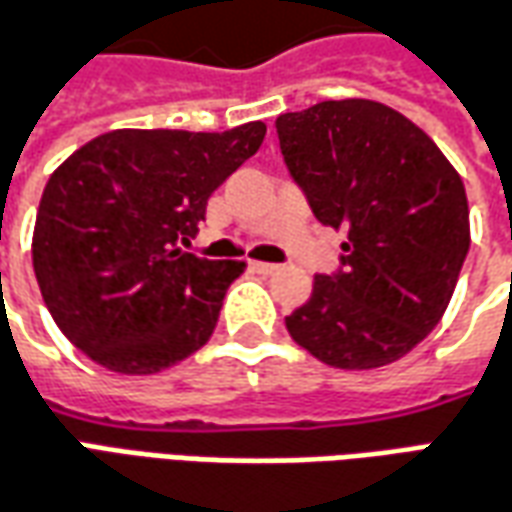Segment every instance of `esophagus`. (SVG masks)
<instances>
[{"instance_id":"1","label":"esophagus","mask_w":512,"mask_h":512,"mask_svg":"<svg viewBox=\"0 0 512 512\" xmlns=\"http://www.w3.org/2000/svg\"><path fill=\"white\" fill-rule=\"evenodd\" d=\"M277 263H260V260H255V263H252V271H257V274H274V271H277Z\"/></svg>"}]
</instances>
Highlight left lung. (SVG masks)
Returning a JSON list of instances; mask_svg holds the SVG:
<instances>
[{"mask_svg": "<svg viewBox=\"0 0 512 512\" xmlns=\"http://www.w3.org/2000/svg\"><path fill=\"white\" fill-rule=\"evenodd\" d=\"M282 160L321 224L343 227L341 266L285 316L291 338L335 368H380L421 343L468 255V199L430 135L371 99L277 119Z\"/></svg>", "mask_w": 512, "mask_h": 512, "instance_id": "obj_1", "label": "left lung"}]
</instances>
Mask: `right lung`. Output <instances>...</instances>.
Segmentation results:
<instances>
[{"label":"right lung","instance_id":"1","mask_svg":"<svg viewBox=\"0 0 512 512\" xmlns=\"http://www.w3.org/2000/svg\"><path fill=\"white\" fill-rule=\"evenodd\" d=\"M266 135L113 130L49 177L32 266L49 313L77 349L119 374H155L202 349L241 260L182 252L207 199Z\"/></svg>","mask_w":512,"mask_h":512}]
</instances>
